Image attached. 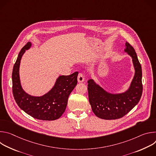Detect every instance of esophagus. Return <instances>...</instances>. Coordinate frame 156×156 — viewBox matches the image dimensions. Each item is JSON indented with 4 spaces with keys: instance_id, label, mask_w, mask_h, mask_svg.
<instances>
[{
    "instance_id": "obj_1",
    "label": "esophagus",
    "mask_w": 156,
    "mask_h": 156,
    "mask_svg": "<svg viewBox=\"0 0 156 156\" xmlns=\"http://www.w3.org/2000/svg\"><path fill=\"white\" fill-rule=\"evenodd\" d=\"M84 81V75L83 73H79L78 76V81L79 83H82Z\"/></svg>"
}]
</instances>
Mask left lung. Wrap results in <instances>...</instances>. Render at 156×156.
Instances as JSON below:
<instances>
[{"label":"left lung","mask_w":156,"mask_h":156,"mask_svg":"<svg viewBox=\"0 0 156 156\" xmlns=\"http://www.w3.org/2000/svg\"><path fill=\"white\" fill-rule=\"evenodd\" d=\"M125 52L132 58L135 75L128 90L122 93H110L97 84L94 80L87 81L89 101L93 112L99 118L115 120L123 117L139 102L142 93V70L136 53L126 42Z\"/></svg>","instance_id":"8db88e82"}]
</instances>
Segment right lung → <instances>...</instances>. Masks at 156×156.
I'll list each match as a JSON object with an SVG mask.
<instances>
[{
	"mask_svg": "<svg viewBox=\"0 0 156 156\" xmlns=\"http://www.w3.org/2000/svg\"><path fill=\"white\" fill-rule=\"evenodd\" d=\"M31 46L28 42L21 49L13 66L12 72V91L14 99L25 112L41 120H55L59 119L67 105L69 95L77 84L78 72L59 76L51 90L42 96H33L27 93L21 87L19 69L22 56Z\"/></svg>",
	"mask_w": 156,
	"mask_h": 156,
	"instance_id": "add662e5",
	"label": "right lung"
}]
</instances>
